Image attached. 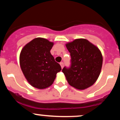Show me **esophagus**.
<instances>
[{"mask_svg":"<svg viewBox=\"0 0 120 120\" xmlns=\"http://www.w3.org/2000/svg\"><path fill=\"white\" fill-rule=\"evenodd\" d=\"M60 65H61V68H63V67H64V63H63V62H61V63H60Z\"/></svg>","mask_w":120,"mask_h":120,"instance_id":"1","label":"esophagus"}]
</instances>
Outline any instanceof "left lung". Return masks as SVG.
Returning a JSON list of instances; mask_svg holds the SVG:
<instances>
[{
    "label": "left lung",
    "mask_w": 120,
    "mask_h": 120,
    "mask_svg": "<svg viewBox=\"0 0 120 120\" xmlns=\"http://www.w3.org/2000/svg\"><path fill=\"white\" fill-rule=\"evenodd\" d=\"M71 56V65L64 67L68 83L78 90L92 86L99 76L103 64L101 52L85 39H77L66 45Z\"/></svg>",
    "instance_id": "obj_1"
}]
</instances>
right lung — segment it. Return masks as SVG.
<instances>
[{"instance_id": "1", "label": "right lung", "mask_w": 120, "mask_h": 120, "mask_svg": "<svg viewBox=\"0 0 120 120\" xmlns=\"http://www.w3.org/2000/svg\"><path fill=\"white\" fill-rule=\"evenodd\" d=\"M53 43L42 38H35L23 48L20 64L25 77L31 86L43 89L50 86L61 70L50 50Z\"/></svg>"}]
</instances>
